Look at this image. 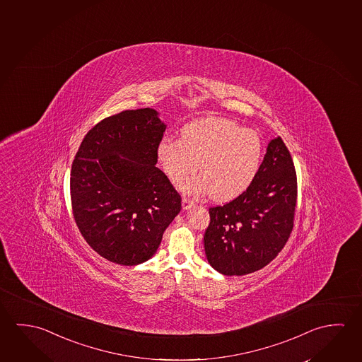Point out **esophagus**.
I'll list each match as a JSON object with an SVG mask.
<instances>
[{"instance_id":"esophagus-1","label":"esophagus","mask_w":362,"mask_h":362,"mask_svg":"<svg viewBox=\"0 0 362 362\" xmlns=\"http://www.w3.org/2000/svg\"><path fill=\"white\" fill-rule=\"evenodd\" d=\"M194 205H195V202H194V201L189 200L187 197H184V199H182V207H184V210H189V209L194 206Z\"/></svg>"}]
</instances>
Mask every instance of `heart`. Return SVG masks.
Instances as JSON below:
<instances>
[{
  "label": "heart",
  "instance_id": "1",
  "mask_svg": "<svg viewBox=\"0 0 362 362\" xmlns=\"http://www.w3.org/2000/svg\"><path fill=\"white\" fill-rule=\"evenodd\" d=\"M158 161L173 182L194 173L201 175L181 184V189L218 202L233 200L252 185L263 156L258 134L225 118H201L186 124L182 138L166 137L157 147Z\"/></svg>",
  "mask_w": 362,
  "mask_h": 362
}]
</instances>
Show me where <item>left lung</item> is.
<instances>
[{
  "mask_svg": "<svg viewBox=\"0 0 362 362\" xmlns=\"http://www.w3.org/2000/svg\"><path fill=\"white\" fill-rule=\"evenodd\" d=\"M297 176L281 137L268 144L252 185L224 206L210 207L207 262L224 276H245L276 258L291 235Z\"/></svg>",
  "mask_w": 362,
  "mask_h": 362,
  "instance_id": "left-lung-1",
  "label": "left lung"
}]
</instances>
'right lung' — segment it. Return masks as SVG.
Masks as SVG:
<instances>
[{
  "instance_id": "1",
  "label": "right lung",
  "mask_w": 362,
  "mask_h": 362,
  "mask_svg": "<svg viewBox=\"0 0 362 362\" xmlns=\"http://www.w3.org/2000/svg\"><path fill=\"white\" fill-rule=\"evenodd\" d=\"M152 108L124 110L93 127L70 173L75 223L93 250L115 264L152 258L181 196L156 167L166 131Z\"/></svg>"
}]
</instances>
